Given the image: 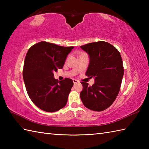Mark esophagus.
I'll return each instance as SVG.
<instances>
[{
	"label": "esophagus",
	"instance_id": "1",
	"mask_svg": "<svg viewBox=\"0 0 149 149\" xmlns=\"http://www.w3.org/2000/svg\"><path fill=\"white\" fill-rule=\"evenodd\" d=\"M73 82H74V84L79 83V81H77V80H76V79H73Z\"/></svg>",
	"mask_w": 149,
	"mask_h": 149
}]
</instances>
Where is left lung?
Returning a JSON list of instances; mask_svg holds the SVG:
<instances>
[{
  "mask_svg": "<svg viewBox=\"0 0 149 149\" xmlns=\"http://www.w3.org/2000/svg\"><path fill=\"white\" fill-rule=\"evenodd\" d=\"M81 48L90 57L86 75L95 78L92 86L81 83L83 90L80 93L81 99L87 108L102 111L111 105L119 93L123 75L121 55L113 45L102 41Z\"/></svg>",
  "mask_w": 149,
  "mask_h": 149,
  "instance_id": "obj_1",
  "label": "left lung"
}]
</instances>
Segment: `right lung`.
Wrapping results in <instances>:
<instances>
[{"label":"right lung","mask_w":149,"mask_h":149,"mask_svg":"<svg viewBox=\"0 0 149 149\" xmlns=\"http://www.w3.org/2000/svg\"><path fill=\"white\" fill-rule=\"evenodd\" d=\"M73 49L40 42L28 50L23 69L25 86L33 102L45 111H57L67 102L73 81L65 78L58 81L54 77V72L63 67Z\"/></svg>","instance_id":"add662e5"}]
</instances>
